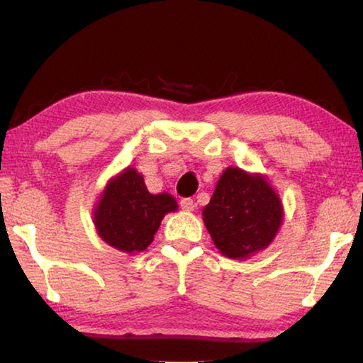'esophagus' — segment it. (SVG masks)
Here are the masks:
<instances>
[{
  "mask_svg": "<svg viewBox=\"0 0 363 363\" xmlns=\"http://www.w3.org/2000/svg\"><path fill=\"white\" fill-rule=\"evenodd\" d=\"M181 208L184 211H192L195 208V201L192 199H182L181 200Z\"/></svg>",
  "mask_w": 363,
  "mask_h": 363,
  "instance_id": "obj_1",
  "label": "esophagus"
}]
</instances>
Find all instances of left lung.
Returning a JSON list of instances; mask_svg holds the SVG:
<instances>
[{
	"label": "left lung",
	"mask_w": 363,
	"mask_h": 363,
	"mask_svg": "<svg viewBox=\"0 0 363 363\" xmlns=\"http://www.w3.org/2000/svg\"><path fill=\"white\" fill-rule=\"evenodd\" d=\"M281 203L261 176L227 168L216 184L203 220L224 256L243 259L264 250L281 224Z\"/></svg>",
	"instance_id": "8db88e82"
}]
</instances>
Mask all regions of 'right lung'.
<instances>
[{
	"mask_svg": "<svg viewBox=\"0 0 363 363\" xmlns=\"http://www.w3.org/2000/svg\"><path fill=\"white\" fill-rule=\"evenodd\" d=\"M176 208L173 196L149 194L144 177L128 168L107 184L94 211V224L110 247L134 253L149 247L164 214Z\"/></svg>",
	"mask_w": 363,
	"mask_h": 363,
	"instance_id": "right-lung-1",
	"label": "right lung"
}]
</instances>
